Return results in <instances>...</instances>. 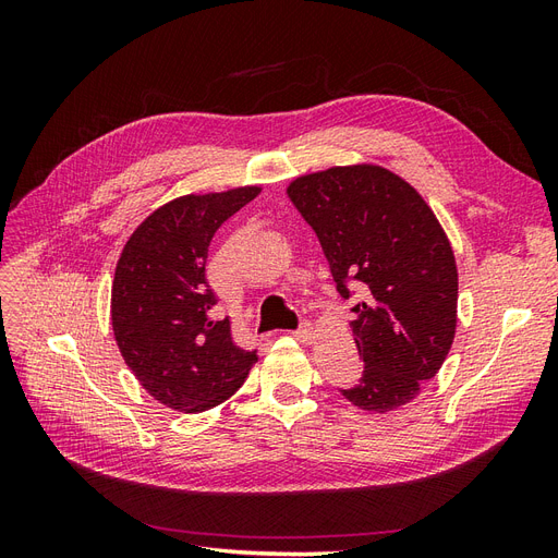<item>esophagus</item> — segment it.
Listing matches in <instances>:
<instances>
[{
    "instance_id": "1",
    "label": "esophagus",
    "mask_w": 558,
    "mask_h": 558,
    "mask_svg": "<svg viewBox=\"0 0 558 558\" xmlns=\"http://www.w3.org/2000/svg\"><path fill=\"white\" fill-rule=\"evenodd\" d=\"M293 337H295V340H300V342H312V337H314L312 324H302L298 330H293Z\"/></svg>"
}]
</instances>
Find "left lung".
<instances>
[{
  "instance_id": "8db88e82",
  "label": "left lung",
  "mask_w": 558,
  "mask_h": 558,
  "mask_svg": "<svg viewBox=\"0 0 558 558\" xmlns=\"http://www.w3.org/2000/svg\"><path fill=\"white\" fill-rule=\"evenodd\" d=\"M286 193L316 232L337 291L353 298L365 367L342 396L367 412L402 408L442 367L456 332L459 275L442 226L379 165L298 177Z\"/></svg>"
}]
</instances>
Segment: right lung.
<instances>
[{
  "mask_svg": "<svg viewBox=\"0 0 558 558\" xmlns=\"http://www.w3.org/2000/svg\"><path fill=\"white\" fill-rule=\"evenodd\" d=\"M260 193H226L167 202L132 232L116 265L111 326L125 365L158 402L205 412L228 400L258 361L234 344L230 318L205 277L214 232Z\"/></svg>",
  "mask_w": 558,
  "mask_h": 558,
  "instance_id": "1",
  "label": "right lung"
}]
</instances>
